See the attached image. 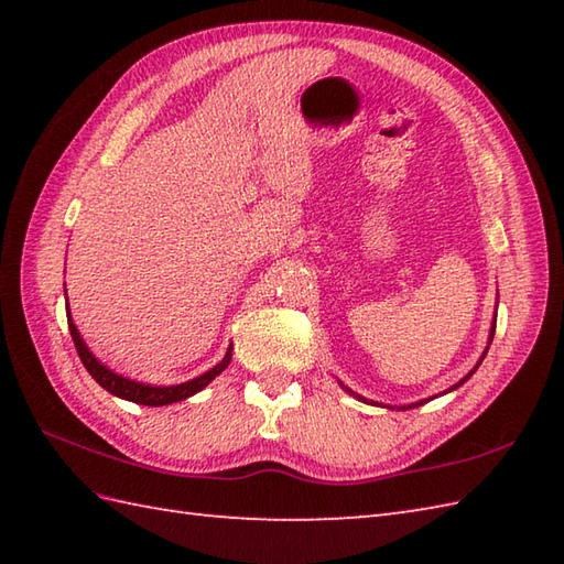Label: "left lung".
<instances>
[{
    "mask_svg": "<svg viewBox=\"0 0 564 564\" xmlns=\"http://www.w3.org/2000/svg\"><path fill=\"white\" fill-rule=\"evenodd\" d=\"M495 322H497V319H495ZM495 329H497L495 325H492V329H489V344H492V339H495ZM487 349H489V346H487ZM485 354H487V351H485ZM485 354H482V358H485ZM482 358H480V361H477V366H475V368L470 370V373H467V376H465L463 380H458V382H455V386H453L451 390H455V388H460V386H463V382H465L467 378H470V376L475 373V370H477V368H480V364H482ZM339 386H341V382H339ZM341 388H344L346 392H351V390H349V388H346V386H341ZM451 390H448V392H451ZM351 394H354V392H351ZM356 398H358V400H361V402H366V400L361 398V394H356ZM424 402H429V400H422V402H414V404H406V406H402V410H412V406H419V404H424Z\"/></svg>",
    "mask_w": 564,
    "mask_h": 564,
    "instance_id": "obj_1",
    "label": "left lung"
}]
</instances>
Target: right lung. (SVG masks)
I'll list each match as a JSON object with an SVG mask.
<instances>
[{
	"label": "right lung",
	"mask_w": 564,
	"mask_h": 564,
	"mask_svg": "<svg viewBox=\"0 0 564 564\" xmlns=\"http://www.w3.org/2000/svg\"><path fill=\"white\" fill-rule=\"evenodd\" d=\"M67 325H69L72 341H75V349H77V354L82 358L84 368L89 370V376L97 380L106 392L116 394V398L128 400V402H135V404H145V406H162V404L182 402V400L191 398V394L200 392L203 388L208 386L210 380H215V376H220L223 370L230 366V361H232V346H230V349H227L225 358H223L218 366H213L210 370H206V373L194 378V380L178 382V386H164V388L162 386H148V382H135V380L113 373L111 368H106L99 361V358L89 351V346L84 344V339L79 337V329L75 327V322H72V317H69V307H67Z\"/></svg>",
	"instance_id": "obj_1"
}]
</instances>
